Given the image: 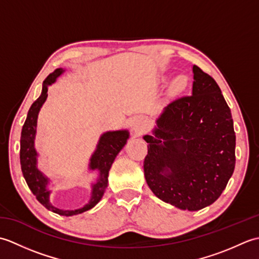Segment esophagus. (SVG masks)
I'll return each mask as SVG.
<instances>
[{"label":"esophagus","instance_id":"1","mask_svg":"<svg viewBox=\"0 0 259 259\" xmlns=\"http://www.w3.org/2000/svg\"><path fill=\"white\" fill-rule=\"evenodd\" d=\"M130 125H131V129L134 130V133L137 136L145 134L148 129L147 120L142 117H134L133 119H131Z\"/></svg>","mask_w":259,"mask_h":259}]
</instances>
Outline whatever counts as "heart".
Masks as SVG:
<instances>
[{"label":"heart","instance_id":"b5f03b06","mask_svg":"<svg viewBox=\"0 0 259 259\" xmlns=\"http://www.w3.org/2000/svg\"><path fill=\"white\" fill-rule=\"evenodd\" d=\"M186 79L184 78V76H177V78L175 79V81H174V87H175V89H177V90H183V89H185V87H186Z\"/></svg>","mask_w":259,"mask_h":259}]
</instances>
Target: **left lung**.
Returning <instances> with one entry per match:
<instances>
[{
    "label": "left lung",
    "mask_w": 259,
    "mask_h": 259,
    "mask_svg": "<svg viewBox=\"0 0 259 259\" xmlns=\"http://www.w3.org/2000/svg\"><path fill=\"white\" fill-rule=\"evenodd\" d=\"M192 95L175 99L147 135L146 181L159 199L184 210L216 201L235 169L232 112L221 88L194 65Z\"/></svg>",
    "instance_id": "8db88e82"
}]
</instances>
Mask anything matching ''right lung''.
I'll use <instances>...</instances> for the list:
<instances>
[{"instance_id":"1","label":"right lung","mask_w":259,"mask_h":259,"mask_svg":"<svg viewBox=\"0 0 259 259\" xmlns=\"http://www.w3.org/2000/svg\"><path fill=\"white\" fill-rule=\"evenodd\" d=\"M62 72V69H57L53 73L48 75V78L43 82L41 96L33 102L29 112H27V117L21 133L20 162L22 174H23L26 184L33 195L36 197L38 202H41L49 210L61 214V216H73V214L89 210L100 201L108 186L109 170L111 168L115 157L124 147L126 139L129 138V134L125 130H119L109 131L101 136L97 146V150L92 155L89 164L90 169H98L100 171V178L97 184L93 185L91 199L83 208L76 209V210H62V209L52 206L49 200L50 191L47 189L49 179L45 177L36 167L37 153L34 148V137L36 133L37 114L48 97V85L52 84Z\"/></svg>"}]
</instances>
